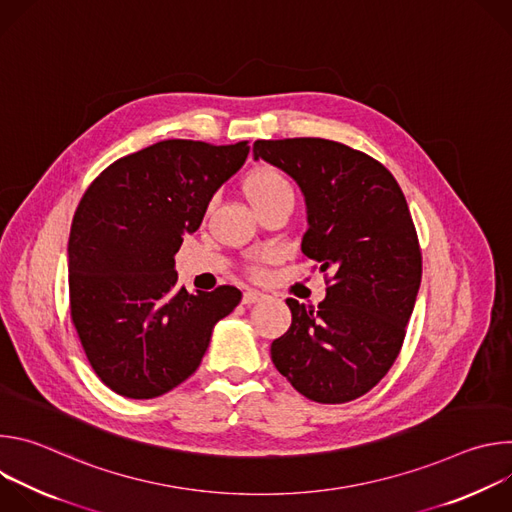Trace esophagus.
Masks as SVG:
<instances>
[{
	"label": "esophagus",
	"mask_w": 512,
	"mask_h": 512,
	"mask_svg": "<svg viewBox=\"0 0 512 512\" xmlns=\"http://www.w3.org/2000/svg\"><path fill=\"white\" fill-rule=\"evenodd\" d=\"M261 300H265V296L261 294V291H255V289H247L245 294H243V304H247V306H251V304H257V302H261Z\"/></svg>",
	"instance_id": "34e87169"
}]
</instances>
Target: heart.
I'll return each mask as SVG.
<instances>
[{
  "mask_svg": "<svg viewBox=\"0 0 512 512\" xmlns=\"http://www.w3.org/2000/svg\"><path fill=\"white\" fill-rule=\"evenodd\" d=\"M285 190H291L289 182L285 180V176L279 170H275L271 166L255 168L253 172L247 174V178L243 182V192L251 204L267 200Z\"/></svg>",
  "mask_w": 512,
  "mask_h": 512,
  "instance_id": "1",
  "label": "heart"
}]
</instances>
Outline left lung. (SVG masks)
Wrapping results in <instances>:
<instances>
[{"label":"left lung","instance_id":"8db88e82","mask_svg":"<svg viewBox=\"0 0 512 512\" xmlns=\"http://www.w3.org/2000/svg\"><path fill=\"white\" fill-rule=\"evenodd\" d=\"M253 158L300 186L302 253L334 271L316 310L285 300L291 326L271 360L304 397L352 401L393 367L417 300L421 253L407 200L383 164L338 141L259 139Z\"/></svg>","mask_w":512,"mask_h":512}]
</instances>
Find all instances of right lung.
Wrapping results in <instances>:
<instances>
[{
	"label": "right lung",
	"mask_w": 512,
	"mask_h": 512,
	"mask_svg": "<svg viewBox=\"0 0 512 512\" xmlns=\"http://www.w3.org/2000/svg\"><path fill=\"white\" fill-rule=\"evenodd\" d=\"M247 141L166 139L111 164L85 192L68 239L70 314L97 377L154 399L202 362L214 326L241 302L233 285L188 291L176 253L249 156Z\"/></svg>",
	"instance_id": "1"
}]
</instances>
